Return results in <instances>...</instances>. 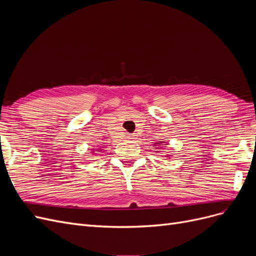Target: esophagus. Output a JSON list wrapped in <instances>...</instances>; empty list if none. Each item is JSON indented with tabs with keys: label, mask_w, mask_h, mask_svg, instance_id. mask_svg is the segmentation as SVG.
<instances>
[{
	"label": "esophagus",
	"mask_w": 256,
	"mask_h": 256,
	"mask_svg": "<svg viewBox=\"0 0 256 256\" xmlns=\"http://www.w3.org/2000/svg\"><path fill=\"white\" fill-rule=\"evenodd\" d=\"M128 138H130V140H134V138H136V136L130 134V136H128Z\"/></svg>",
	"instance_id": "34e87169"
}]
</instances>
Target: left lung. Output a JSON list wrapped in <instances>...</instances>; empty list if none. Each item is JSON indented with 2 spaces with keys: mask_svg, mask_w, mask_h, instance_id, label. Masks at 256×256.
I'll use <instances>...</instances> for the list:
<instances>
[{
  "mask_svg": "<svg viewBox=\"0 0 256 256\" xmlns=\"http://www.w3.org/2000/svg\"><path fill=\"white\" fill-rule=\"evenodd\" d=\"M157 144H159V143H157Z\"/></svg>",
  "mask_w": 256,
  "mask_h": 256,
  "instance_id": "obj_1",
  "label": "left lung"
}]
</instances>
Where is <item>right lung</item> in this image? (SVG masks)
Segmentation results:
<instances>
[{
	"instance_id": "1",
	"label": "right lung",
	"mask_w": 256,
	"mask_h": 256,
	"mask_svg": "<svg viewBox=\"0 0 256 256\" xmlns=\"http://www.w3.org/2000/svg\"><path fill=\"white\" fill-rule=\"evenodd\" d=\"M98 150H99V148H98Z\"/></svg>"
}]
</instances>
